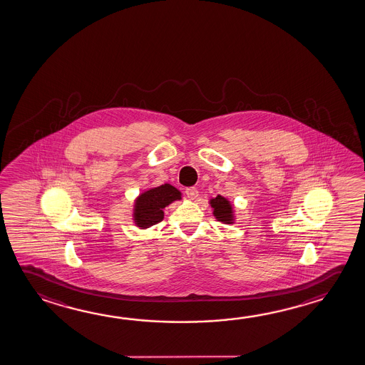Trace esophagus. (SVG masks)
Returning a JSON list of instances; mask_svg holds the SVG:
<instances>
[{"label": "esophagus", "instance_id": "esophagus-1", "mask_svg": "<svg viewBox=\"0 0 365 365\" xmlns=\"http://www.w3.org/2000/svg\"><path fill=\"white\" fill-rule=\"evenodd\" d=\"M197 187L195 186H190V187H186L185 194L187 195L189 199H195L197 197Z\"/></svg>", "mask_w": 365, "mask_h": 365}]
</instances>
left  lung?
Listing matches in <instances>:
<instances>
[{
  "label": "left lung",
  "instance_id": "1",
  "mask_svg": "<svg viewBox=\"0 0 365 365\" xmlns=\"http://www.w3.org/2000/svg\"><path fill=\"white\" fill-rule=\"evenodd\" d=\"M210 204L215 208V215L217 217V220L225 222V223H231L232 205L226 197L218 195L210 200Z\"/></svg>",
  "mask_w": 365,
  "mask_h": 365
}]
</instances>
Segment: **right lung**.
I'll return each mask as SVG.
<instances>
[{"instance_id":"right-lung-1","label":"right lung","mask_w":365,"mask_h":365,"mask_svg":"<svg viewBox=\"0 0 365 365\" xmlns=\"http://www.w3.org/2000/svg\"><path fill=\"white\" fill-rule=\"evenodd\" d=\"M180 197V191L168 184L145 191L137 199L134 220L142 228L157 225L163 220V209Z\"/></svg>"}]
</instances>
